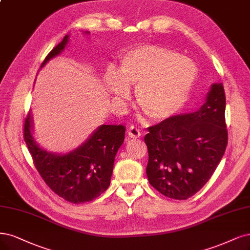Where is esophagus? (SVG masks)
<instances>
[{
	"mask_svg": "<svg viewBox=\"0 0 250 250\" xmlns=\"http://www.w3.org/2000/svg\"><path fill=\"white\" fill-rule=\"evenodd\" d=\"M128 135L131 137V139H137V137H140L142 135L141 131L134 126H131L128 128Z\"/></svg>",
	"mask_w": 250,
	"mask_h": 250,
	"instance_id": "34e87169",
	"label": "esophagus"
}]
</instances>
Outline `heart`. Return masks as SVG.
Listing matches in <instances>:
<instances>
[{
    "label": "heart",
    "instance_id": "heart-1",
    "mask_svg": "<svg viewBox=\"0 0 250 250\" xmlns=\"http://www.w3.org/2000/svg\"><path fill=\"white\" fill-rule=\"evenodd\" d=\"M197 79L191 59L178 51L155 44L132 47L121 57L120 66L105 76L108 92L126 99L135 87L140 108L154 121H163L183 107Z\"/></svg>",
    "mask_w": 250,
    "mask_h": 250
}]
</instances>
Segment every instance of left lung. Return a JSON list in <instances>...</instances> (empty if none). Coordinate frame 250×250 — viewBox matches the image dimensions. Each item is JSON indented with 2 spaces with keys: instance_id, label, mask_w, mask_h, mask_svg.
Segmentation results:
<instances>
[{
  "instance_id": "obj_1",
  "label": "left lung",
  "mask_w": 250,
  "mask_h": 250,
  "mask_svg": "<svg viewBox=\"0 0 250 250\" xmlns=\"http://www.w3.org/2000/svg\"><path fill=\"white\" fill-rule=\"evenodd\" d=\"M226 94L213 83L199 110L173 116L145 135L149 183L163 195L187 200L208 182L226 152Z\"/></svg>"
}]
</instances>
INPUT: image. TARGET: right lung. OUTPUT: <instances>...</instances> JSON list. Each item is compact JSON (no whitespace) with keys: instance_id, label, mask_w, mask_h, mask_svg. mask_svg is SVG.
I'll return each mask as SVG.
<instances>
[{"instance_id":"add662e5","label":"right lung","mask_w":250,"mask_h":250,"mask_svg":"<svg viewBox=\"0 0 250 250\" xmlns=\"http://www.w3.org/2000/svg\"><path fill=\"white\" fill-rule=\"evenodd\" d=\"M68 41L69 35H66L46 56L41 68L61 54ZM23 136L34 165L46 185L67 202L82 204L96 199L108 188L116 154L124 142L125 127L101 125L79 148L67 154H56L41 148L34 140L29 111Z\"/></svg>"}]
</instances>
